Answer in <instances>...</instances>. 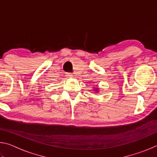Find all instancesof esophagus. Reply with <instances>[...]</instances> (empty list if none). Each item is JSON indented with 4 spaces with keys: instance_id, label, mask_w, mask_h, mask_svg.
I'll return each instance as SVG.
<instances>
[{
    "instance_id": "1",
    "label": "esophagus",
    "mask_w": 157,
    "mask_h": 157,
    "mask_svg": "<svg viewBox=\"0 0 157 157\" xmlns=\"http://www.w3.org/2000/svg\"><path fill=\"white\" fill-rule=\"evenodd\" d=\"M68 77H73V75H72V74H71V73H68Z\"/></svg>"
}]
</instances>
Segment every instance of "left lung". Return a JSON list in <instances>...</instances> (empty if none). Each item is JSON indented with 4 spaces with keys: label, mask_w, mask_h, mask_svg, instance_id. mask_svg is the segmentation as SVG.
Wrapping results in <instances>:
<instances>
[{
    "label": "left lung",
    "mask_w": 157,
    "mask_h": 157,
    "mask_svg": "<svg viewBox=\"0 0 157 157\" xmlns=\"http://www.w3.org/2000/svg\"><path fill=\"white\" fill-rule=\"evenodd\" d=\"M95 91H98V90H95Z\"/></svg>",
    "instance_id": "1"
}]
</instances>
